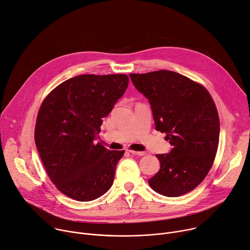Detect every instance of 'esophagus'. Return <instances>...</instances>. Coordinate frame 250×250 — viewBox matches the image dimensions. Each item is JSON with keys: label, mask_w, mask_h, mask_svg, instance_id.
I'll list each match as a JSON object with an SVG mask.
<instances>
[{"label": "esophagus", "mask_w": 250, "mask_h": 250, "mask_svg": "<svg viewBox=\"0 0 250 250\" xmlns=\"http://www.w3.org/2000/svg\"><path fill=\"white\" fill-rule=\"evenodd\" d=\"M131 154H133V155H138V156H144L146 153L145 152H140V151H135V150H128Z\"/></svg>", "instance_id": "34e87169"}]
</instances>
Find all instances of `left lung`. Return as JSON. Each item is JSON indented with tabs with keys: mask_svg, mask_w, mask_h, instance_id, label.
Returning <instances> with one entry per match:
<instances>
[{
	"mask_svg": "<svg viewBox=\"0 0 250 250\" xmlns=\"http://www.w3.org/2000/svg\"><path fill=\"white\" fill-rule=\"evenodd\" d=\"M129 76L148 99L156 130L173 147L156 155L160 169L148 184L164 196L183 195L203 181L216 156L220 126L214 101L202 85L176 72Z\"/></svg>",
	"mask_w": 250,
	"mask_h": 250,
	"instance_id": "1",
	"label": "left lung"
}]
</instances>
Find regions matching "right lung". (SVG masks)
<instances>
[{
    "instance_id": "obj_1",
    "label": "right lung",
    "mask_w": 250,
    "mask_h": 250,
    "mask_svg": "<svg viewBox=\"0 0 250 250\" xmlns=\"http://www.w3.org/2000/svg\"><path fill=\"white\" fill-rule=\"evenodd\" d=\"M128 83L124 74L80 75L57 86L43 101L36 146L50 179L68 197L91 201L111 188L124 150H108L94 140Z\"/></svg>"
}]
</instances>
